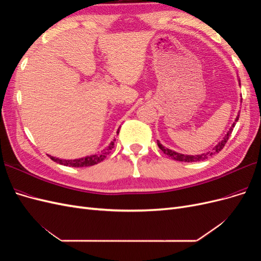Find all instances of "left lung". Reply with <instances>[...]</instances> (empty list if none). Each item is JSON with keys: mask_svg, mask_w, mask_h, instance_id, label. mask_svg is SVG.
<instances>
[{"mask_svg": "<svg viewBox=\"0 0 261 261\" xmlns=\"http://www.w3.org/2000/svg\"><path fill=\"white\" fill-rule=\"evenodd\" d=\"M239 82H240V85H241V81H239ZM239 117H240V114H238V116H236L235 121L233 122L232 126L230 127V129H228V132L226 133V135L223 137V139L221 140V141H219V143H218L215 147L212 148L211 151H208V152H206V153H200V154H195V155L178 153V152H176V151H173V150H171V149H169V148H167V147L162 146V145L159 143V140H158V146H159V148L162 150L163 153H165V154H168L169 156H171L173 160L180 161V162H197V161L206 160V159H208L209 156L218 153L219 151H221V150L223 149V147H224L225 144H226V141L228 140V137L231 136L232 130H233V128H234V126H235L236 122L239 121Z\"/></svg>", "mask_w": 261, "mask_h": 261, "instance_id": "left-lung-1", "label": "left lung"}]
</instances>
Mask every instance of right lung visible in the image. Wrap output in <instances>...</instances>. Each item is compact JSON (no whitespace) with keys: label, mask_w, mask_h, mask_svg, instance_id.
Masks as SVG:
<instances>
[{"label":"right lung","mask_w":261,"mask_h":261,"mask_svg":"<svg viewBox=\"0 0 261 261\" xmlns=\"http://www.w3.org/2000/svg\"><path fill=\"white\" fill-rule=\"evenodd\" d=\"M121 127H118L117 129V134H118V130H120ZM114 141H115V138L110 143V145L102 150L101 152H98V153H94V154H91V155H87V156H84V158H80V159H74V160H65V159H59V158H55V156H52L49 154V156L51 158V160H53L54 162L57 163H60L62 165H65V167H72V168H84V167H91V165H94V164H98L100 163L101 161H103L107 155L109 154L110 150H112V148L114 147Z\"/></svg>","instance_id":"right-lung-1"}]
</instances>
